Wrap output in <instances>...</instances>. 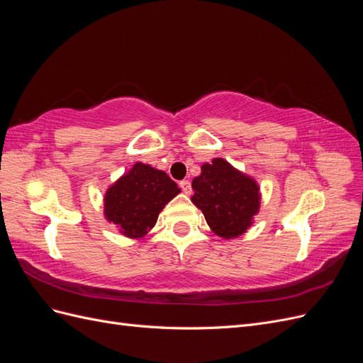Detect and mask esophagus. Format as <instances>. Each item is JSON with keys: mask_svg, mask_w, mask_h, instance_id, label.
I'll return each instance as SVG.
<instances>
[{"mask_svg": "<svg viewBox=\"0 0 363 363\" xmlns=\"http://www.w3.org/2000/svg\"><path fill=\"white\" fill-rule=\"evenodd\" d=\"M179 184H180V188H182V191H183L184 194L189 195V194L192 192V186H191V182H189V180H182Z\"/></svg>", "mask_w": 363, "mask_h": 363, "instance_id": "34e87169", "label": "esophagus"}]
</instances>
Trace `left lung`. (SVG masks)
<instances>
[{
	"mask_svg": "<svg viewBox=\"0 0 363 363\" xmlns=\"http://www.w3.org/2000/svg\"><path fill=\"white\" fill-rule=\"evenodd\" d=\"M192 203L218 236L232 239L247 232L259 211V186L224 159L204 163L192 180Z\"/></svg>",
	"mask_w": 363,
	"mask_h": 363,
	"instance_id": "obj_1",
	"label": "left lung"
}]
</instances>
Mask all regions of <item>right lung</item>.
Returning a JSON list of instances; mask_svg holds the SVG:
<instances>
[{"instance_id":"right-lung-1","label":"right lung","mask_w":363,"mask_h":363,"mask_svg":"<svg viewBox=\"0 0 363 363\" xmlns=\"http://www.w3.org/2000/svg\"><path fill=\"white\" fill-rule=\"evenodd\" d=\"M180 194L167 172L150 164L135 163L125 175L107 189L104 215L127 238H142L155 227L162 208Z\"/></svg>"}]
</instances>
